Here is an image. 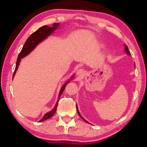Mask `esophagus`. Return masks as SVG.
<instances>
[{"mask_svg": "<svg viewBox=\"0 0 147 147\" xmlns=\"http://www.w3.org/2000/svg\"><path fill=\"white\" fill-rule=\"evenodd\" d=\"M77 75H78V76H83V75L84 74V71L83 69H79L77 71Z\"/></svg>", "mask_w": 147, "mask_h": 147, "instance_id": "1", "label": "esophagus"}]
</instances>
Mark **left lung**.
<instances>
[{"label": "left lung", "mask_w": 147, "mask_h": 147, "mask_svg": "<svg viewBox=\"0 0 147 147\" xmlns=\"http://www.w3.org/2000/svg\"><path fill=\"white\" fill-rule=\"evenodd\" d=\"M125 51H126V54H127V55H131V53H130V51H129V50H128V48H127V45H125ZM76 108H77V113H78V114L79 115V116L80 117H81V118H82V119L84 120V121H85L86 123H89L87 121H86V120L84 119L82 117V115H80V113L79 111H78V107H77V105H76Z\"/></svg>", "instance_id": "obj_1"}]
</instances>
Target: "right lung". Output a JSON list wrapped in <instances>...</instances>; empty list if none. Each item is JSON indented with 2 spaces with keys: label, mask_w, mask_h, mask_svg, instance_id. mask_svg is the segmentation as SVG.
<instances>
[{
  "label": "right lung",
  "mask_w": 147,
  "mask_h": 147,
  "mask_svg": "<svg viewBox=\"0 0 147 147\" xmlns=\"http://www.w3.org/2000/svg\"><path fill=\"white\" fill-rule=\"evenodd\" d=\"M59 25V23H54L53 25V27H49V26H43L42 28H40L37 30H36L35 32H34L30 35L29 38L27 39V40L26 41L23 48H22L21 52L20 53L18 57L17 61L16 63V67L14 71V73H13V78L14 77V75L16 73V71L17 70L18 68L21 59L25 57L26 56H27L29 53H30L35 47H36V46L39 43H40L42 41H43L44 39L47 38V37H48L51 33L54 32V30H55L57 29V28L58 27ZM72 77L71 78V79L72 78ZM69 82H70V80L67 82H66L63 86V87L61 88L59 94V97L61 96L62 94H63L66 85L69 83ZM58 100H57V102H56V105L54 107V109H53L51 111H50V112L47 113L39 121L42 122V121H45V120L49 119L50 118H51L53 115H55L57 109V104H58Z\"/></svg>",
  "instance_id": "right-lung-1"
}]
</instances>
